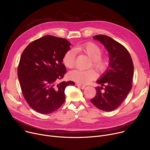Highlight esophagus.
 Returning a JSON list of instances; mask_svg holds the SVG:
<instances>
[{
    "instance_id": "1",
    "label": "esophagus",
    "mask_w": 150,
    "mask_h": 150,
    "mask_svg": "<svg viewBox=\"0 0 150 150\" xmlns=\"http://www.w3.org/2000/svg\"><path fill=\"white\" fill-rule=\"evenodd\" d=\"M76 85L78 87H80V88H84L86 87L84 85H82V84H79V83H76Z\"/></svg>"
}]
</instances>
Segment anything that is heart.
<instances>
[{
    "label": "heart",
    "instance_id": "1",
    "mask_svg": "<svg viewBox=\"0 0 150 150\" xmlns=\"http://www.w3.org/2000/svg\"><path fill=\"white\" fill-rule=\"evenodd\" d=\"M76 51L83 53L88 56L92 60L93 66L98 71H104L107 66V61L101 58L103 49L98 45L93 42H87L79 45L75 47ZM76 53L74 49H71L64 54L62 62L67 68H72L75 63ZM96 76V73L93 69L83 71L80 69H75L69 73V78L79 84H87L92 81Z\"/></svg>",
    "mask_w": 150,
    "mask_h": 150
}]
</instances>
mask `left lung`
<instances>
[{
    "label": "left lung",
    "instance_id": "left-lung-1",
    "mask_svg": "<svg viewBox=\"0 0 150 150\" xmlns=\"http://www.w3.org/2000/svg\"><path fill=\"white\" fill-rule=\"evenodd\" d=\"M93 38L101 42L109 53V67L97 83L96 94L91 103L105 112L114 110L121 105L132 87L134 66L130 54L121 43L105 35ZM103 86L105 87L103 88ZM104 89L102 92L101 90Z\"/></svg>",
    "mask_w": 150,
    "mask_h": 150
}]
</instances>
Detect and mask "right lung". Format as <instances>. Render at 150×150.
<instances>
[{
	"mask_svg": "<svg viewBox=\"0 0 150 150\" xmlns=\"http://www.w3.org/2000/svg\"><path fill=\"white\" fill-rule=\"evenodd\" d=\"M71 45L66 38L45 35L29 43L21 55L17 74L22 92L40 113L56 111L65 101L66 87L75 84L71 81L57 84L66 72L62 58Z\"/></svg>",
	"mask_w": 150,
	"mask_h": 150,
	"instance_id": "obj_1",
	"label": "right lung"
}]
</instances>
